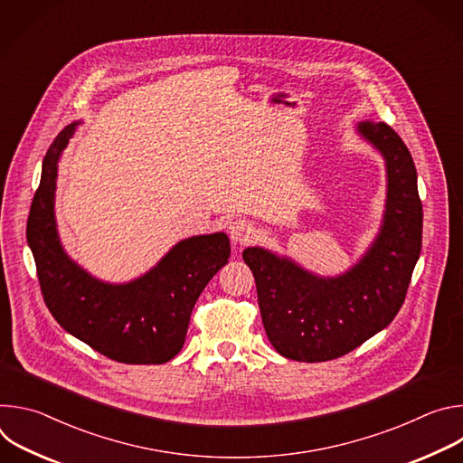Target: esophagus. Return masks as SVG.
I'll list each match as a JSON object with an SVG mask.
<instances>
[{"label":"esophagus","instance_id":"esophagus-1","mask_svg":"<svg viewBox=\"0 0 463 463\" xmlns=\"http://www.w3.org/2000/svg\"><path fill=\"white\" fill-rule=\"evenodd\" d=\"M254 234V227L249 220L238 218L229 223V236L234 243H247Z\"/></svg>","mask_w":463,"mask_h":463}]
</instances>
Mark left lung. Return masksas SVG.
<instances>
[{"mask_svg": "<svg viewBox=\"0 0 463 463\" xmlns=\"http://www.w3.org/2000/svg\"><path fill=\"white\" fill-rule=\"evenodd\" d=\"M357 128L384 156L388 174L383 229L357 266L339 279H318L260 247L243 250L266 334L293 361L343 357L386 327L405 302L421 252L423 207L409 148L386 122Z\"/></svg>", "mask_w": 463, "mask_h": 463, "instance_id": "1", "label": "left lung"}]
</instances>
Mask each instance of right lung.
I'll return each mask as SVG.
<instances>
[{
  "mask_svg": "<svg viewBox=\"0 0 463 463\" xmlns=\"http://www.w3.org/2000/svg\"><path fill=\"white\" fill-rule=\"evenodd\" d=\"M77 124L51 143L27 222L43 302L54 320L124 364H163L183 348L195 300L231 256L227 234L179 241L150 273L124 286L95 280L60 247L54 227L56 163Z\"/></svg>",
  "mask_w": 463,
  "mask_h": 463,
  "instance_id": "add662e5",
  "label": "right lung"
}]
</instances>
